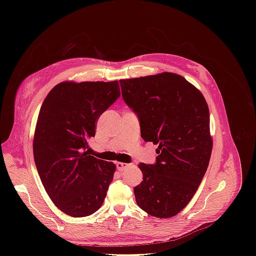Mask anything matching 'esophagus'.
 <instances>
[{"instance_id":"esophagus-1","label":"esophagus","mask_w":256,"mask_h":256,"mask_svg":"<svg viewBox=\"0 0 256 256\" xmlns=\"http://www.w3.org/2000/svg\"><path fill=\"white\" fill-rule=\"evenodd\" d=\"M128 166H129V164H122V162H116V168H118L120 172L124 171V170Z\"/></svg>"}]
</instances>
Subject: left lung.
I'll return each instance as SVG.
<instances>
[{
    "instance_id": "1",
    "label": "left lung",
    "mask_w": 256,
    "mask_h": 256,
    "mask_svg": "<svg viewBox=\"0 0 256 256\" xmlns=\"http://www.w3.org/2000/svg\"><path fill=\"white\" fill-rule=\"evenodd\" d=\"M120 83L124 102L140 122L141 136L159 145L154 164H138L143 180L134 189L136 204L150 216L170 218L187 206L208 168L212 140L206 100L172 72Z\"/></svg>"
}]
</instances>
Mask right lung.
<instances>
[{
	"mask_svg": "<svg viewBox=\"0 0 256 256\" xmlns=\"http://www.w3.org/2000/svg\"><path fill=\"white\" fill-rule=\"evenodd\" d=\"M120 96L118 81L62 82L44 100L33 152L52 202L68 216H86L102 207L115 164L88 154L95 125Z\"/></svg>",
	"mask_w": 256,
	"mask_h": 256,
	"instance_id": "right-lung-1",
	"label": "right lung"
}]
</instances>
